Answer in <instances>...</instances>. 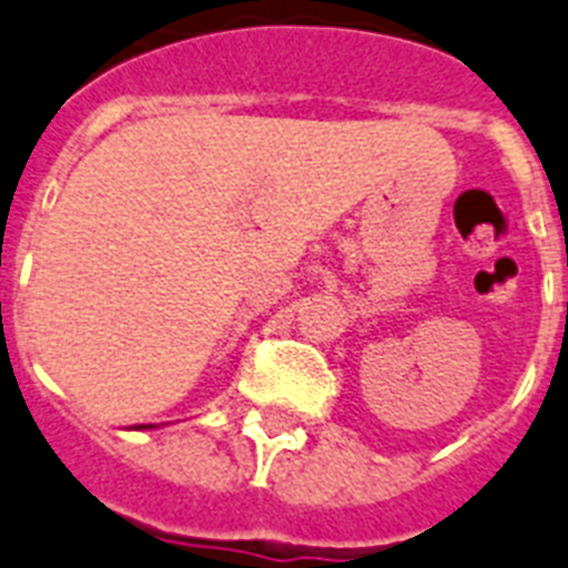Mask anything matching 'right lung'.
Listing matches in <instances>:
<instances>
[{
    "label": "right lung",
    "mask_w": 568,
    "mask_h": 568,
    "mask_svg": "<svg viewBox=\"0 0 568 568\" xmlns=\"http://www.w3.org/2000/svg\"><path fill=\"white\" fill-rule=\"evenodd\" d=\"M142 428H145V426H142ZM149 428H151V426H149Z\"/></svg>",
    "instance_id": "add662e5"
}]
</instances>
